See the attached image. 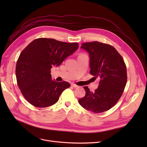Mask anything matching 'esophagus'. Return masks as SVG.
Returning a JSON list of instances; mask_svg holds the SVG:
<instances>
[{
  "label": "esophagus",
  "instance_id": "1",
  "mask_svg": "<svg viewBox=\"0 0 147 147\" xmlns=\"http://www.w3.org/2000/svg\"><path fill=\"white\" fill-rule=\"evenodd\" d=\"M71 86H73V87H74V88H78V87H79L78 86L76 85V84H74V83H72V84H71Z\"/></svg>",
  "mask_w": 147,
  "mask_h": 147
}]
</instances>
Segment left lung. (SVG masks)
Returning a JSON list of instances; mask_svg holds the SVG:
<instances>
[{
    "label": "left lung",
    "mask_w": 147,
    "mask_h": 147,
    "mask_svg": "<svg viewBox=\"0 0 147 147\" xmlns=\"http://www.w3.org/2000/svg\"><path fill=\"white\" fill-rule=\"evenodd\" d=\"M80 48L90 56V74L100 82L94 92L84 86L86 94L78 103L90 112H104L113 107L123 94L127 82L125 63L116 49L107 44L83 43Z\"/></svg>",
    "instance_id": "8db88e82"
}]
</instances>
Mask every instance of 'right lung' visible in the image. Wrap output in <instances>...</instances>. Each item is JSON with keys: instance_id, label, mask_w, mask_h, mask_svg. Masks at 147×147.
<instances>
[{"instance_id": "1", "label": "right lung", "mask_w": 147, "mask_h": 147, "mask_svg": "<svg viewBox=\"0 0 147 147\" xmlns=\"http://www.w3.org/2000/svg\"><path fill=\"white\" fill-rule=\"evenodd\" d=\"M78 48V43L40 38L21 53L16 65V80L22 94L30 104L42 108L58 101L61 93L70 85L66 82L53 80L51 69L60 65Z\"/></svg>"}]
</instances>
